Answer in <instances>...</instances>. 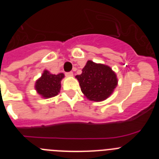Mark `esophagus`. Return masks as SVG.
Returning a JSON list of instances; mask_svg holds the SVG:
<instances>
[{
	"label": "esophagus",
	"instance_id": "34e87169",
	"mask_svg": "<svg viewBox=\"0 0 159 159\" xmlns=\"http://www.w3.org/2000/svg\"><path fill=\"white\" fill-rule=\"evenodd\" d=\"M65 75H67V76H72L73 72H72V71H68V72L65 73Z\"/></svg>",
	"mask_w": 159,
	"mask_h": 159
}]
</instances>
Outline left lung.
<instances>
[{
  "label": "left lung",
  "mask_w": 159,
  "mask_h": 159,
  "mask_svg": "<svg viewBox=\"0 0 159 159\" xmlns=\"http://www.w3.org/2000/svg\"><path fill=\"white\" fill-rule=\"evenodd\" d=\"M81 75H77L81 91L88 99L102 101L110 96L117 86L116 73L110 67L95 64L88 60L82 70Z\"/></svg>",
  "instance_id": "1"
}]
</instances>
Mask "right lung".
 I'll use <instances>...</instances> for the list:
<instances>
[{
  "label": "right lung",
  "mask_w": 159,
  "mask_h": 159,
  "mask_svg": "<svg viewBox=\"0 0 159 159\" xmlns=\"http://www.w3.org/2000/svg\"><path fill=\"white\" fill-rule=\"evenodd\" d=\"M64 75L60 73L58 75L50 74L48 71H44L42 76L36 83V90L43 98H51L58 95L60 90V81Z\"/></svg>",
  "instance_id": "1"
}]
</instances>
